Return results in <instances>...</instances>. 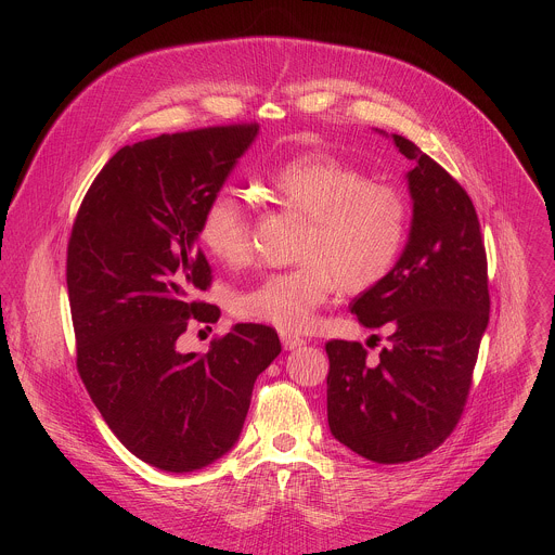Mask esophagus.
<instances>
[{
  "mask_svg": "<svg viewBox=\"0 0 555 555\" xmlns=\"http://www.w3.org/2000/svg\"><path fill=\"white\" fill-rule=\"evenodd\" d=\"M282 344H284V348L286 350H295V348H301V346H306L308 341L304 339V337H299V335H293V333H286V331H282Z\"/></svg>",
  "mask_w": 555,
  "mask_h": 555,
  "instance_id": "1",
  "label": "esophagus"
}]
</instances>
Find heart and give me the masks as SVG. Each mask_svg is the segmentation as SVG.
Here are the masks:
<instances>
[{"label": "heart", "mask_w": 555, "mask_h": 555, "mask_svg": "<svg viewBox=\"0 0 555 555\" xmlns=\"http://www.w3.org/2000/svg\"><path fill=\"white\" fill-rule=\"evenodd\" d=\"M264 190L278 207L308 220V229L295 251L299 264L238 293L237 317L304 331L337 286L359 295L393 271L410 233V203L396 185L370 179L346 159L310 152L273 168ZM198 241L227 267L251 258V218L233 192H220L205 205Z\"/></svg>", "instance_id": "1"}]
</instances>
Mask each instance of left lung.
I'll list each match as a JSON object with an SVG mask.
<instances>
[{"label": "left lung", "mask_w": 555, "mask_h": 555, "mask_svg": "<svg viewBox=\"0 0 555 555\" xmlns=\"http://www.w3.org/2000/svg\"><path fill=\"white\" fill-rule=\"evenodd\" d=\"M393 141L414 162L410 237L393 271L350 308L367 328L385 324L389 346L376 361H367L361 341L324 346L328 427L376 464L425 457L451 436L489 320L487 254L473 198L412 141Z\"/></svg>", "instance_id": "left-lung-1"}]
</instances>
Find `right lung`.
<instances>
[{"instance_id": "add662e5", "label": "right lung", "mask_w": 555, "mask_h": 555, "mask_svg": "<svg viewBox=\"0 0 555 555\" xmlns=\"http://www.w3.org/2000/svg\"><path fill=\"white\" fill-rule=\"evenodd\" d=\"M256 132V121L209 126L121 147L89 185L68 241L80 380L121 444L166 473L231 451L258 374L282 350L264 324L233 326L205 354L177 350L192 324L220 318L194 299L211 286L198 222Z\"/></svg>"}]
</instances>
